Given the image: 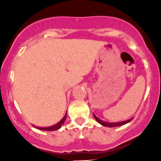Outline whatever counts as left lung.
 Wrapping results in <instances>:
<instances>
[{
    "label": "left lung",
    "mask_w": 161,
    "mask_h": 161,
    "mask_svg": "<svg viewBox=\"0 0 161 161\" xmlns=\"http://www.w3.org/2000/svg\"><path fill=\"white\" fill-rule=\"evenodd\" d=\"M93 116H94V118H95V119L97 120V122H99L100 125L105 126V127H109V128H113V127H117V126L124 125L127 124V123H129V121H131V120H132V118H131V119L127 120V121H120V122H106V121H102V120H100V118H97L95 114H93Z\"/></svg>",
    "instance_id": "1"
}]
</instances>
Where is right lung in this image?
<instances>
[{"label":"right lung","mask_w":161,"mask_h":161,"mask_svg":"<svg viewBox=\"0 0 161 161\" xmlns=\"http://www.w3.org/2000/svg\"><path fill=\"white\" fill-rule=\"evenodd\" d=\"M66 116H67V112H66L65 115L64 116V118H62V119L61 120V121H59L58 123H57V124H55L54 125H52L50 126V127H44V128H42V127H36V129H40V130H43V131H55V130H58V129H59L61 127V125H62L63 124H64V122L66 120Z\"/></svg>","instance_id":"add662e5"}]
</instances>
